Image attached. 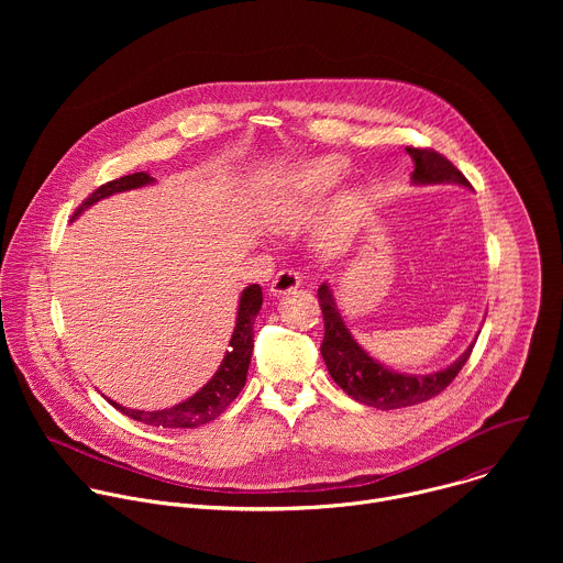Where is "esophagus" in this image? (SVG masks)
<instances>
[{"label":"esophagus","mask_w":563,"mask_h":563,"mask_svg":"<svg viewBox=\"0 0 563 563\" xmlns=\"http://www.w3.org/2000/svg\"><path fill=\"white\" fill-rule=\"evenodd\" d=\"M298 287H300V276H298V272H294V269H280V272L274 276L272 285H269V294H272V296H285V294H289V291H294V289H298Z\"/></svg>","instance_id":"34e87169"}]
</instances>
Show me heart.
<instances>
[{
	"label": "heart",
	"mask_w": 563,
	"mask_h": 563,
	"mask_svg": "<svg viewBox=\"0 0 563 563\" xmlns=\"http://www.w3.org/2000/svg\"><path fill=\"white\" fill-rule=\"evenodd\" d=\"M347 172L339 155L311 157L269 187L261 200V216L274 229H287L305 220L313 207L323 200Z\"/></svg>",
	"instance_id": "b5f03b06"
}]
</instances>
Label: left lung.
<instances>
[{"label": "left lung", "mask_w": 563, "mask_h": 563, "mask_svg": "<svg viewBox=\"0 0 563 563\" xmlns=\"http://www.w3.org/2000/svg\"><path fill=\"white\" fill-rule=\"evenodd\" d=\"M406 151L410 153L415 163V172H412L415 185H461L470 189V183L465 180V176L441 153L432 148H415V146H408ZM318 302H320V309H323V320H325V339H323V345H320V354H323L334 383L354 400H358V404L376 410H398V408L417 406L441 394L461 372V367L470 358L472 347L476 343V336H474L467 350L441 372L400 374L374 361L354 341L328 283L318 287Z\"/></svg>", "instance_id": "1"}]
</instances>
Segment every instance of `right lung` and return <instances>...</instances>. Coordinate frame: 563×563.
<instances>
[{
  "label": "right lung",
  "instance_id": "obj_1",
  "mask_svg": "<svg viewBox=\"0 0 563 563\" xmlns=\"http://www.w3.org/2000/svg\"><path fill=\"white\" fill-rule=\"evenodd\" d=\"M153 183L155 180L144 172L111 180V183L102 185L100 189H96L82 205H79L77 211L73 213V218H77L79 213L87 211L91 205H96L102 198H109V196L122 194V191H131V189H140V187L153 185ZM261 305H263L261 285H250L247 289H243V294H240V302H238L235 328H233V334L229 341L231 350L224 354V358H222L220 367L216 369V374L211 376V380L207 385H202L194 396L183 400V404L167 408V410L144 412V410L124 408L111 398H107V400L115 410L126 415L129 419L140 421L144 426H153V428H198V426H205V423L218 419L227 410L231 400L240 394V389L245 387L247 369H250L252 352H254V320L261 311Z\"/></svg>",
  "mask_w": 563,
  "mask_h": 563
}]
</instances>
